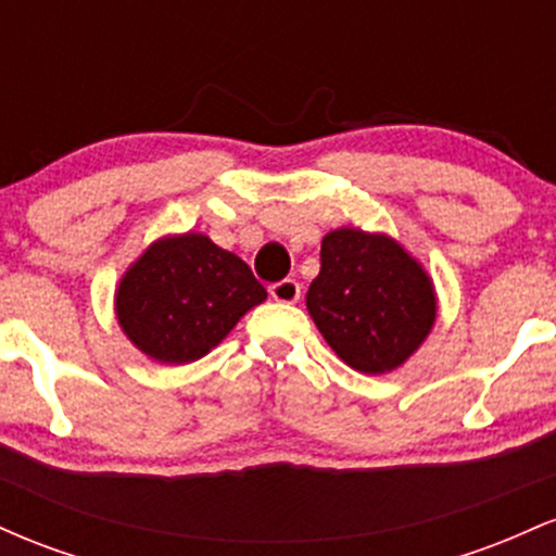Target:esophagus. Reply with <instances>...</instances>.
<instances>
[{"label":"esophagus","mask_w":556,"mask_h":556,"mask_svg":"<svg viewBox=\"0 0 556 556\" xmlns=\"http://www.w3.org/2000/svg\"><path fill=\"white\" fill-rule=\"evenodd\" d=\"M269 295L277 303H298L300 300V285L295 279H282V282H274L269 287Z\"/></svg>","instance_id":"34e87169"}]
</instances>
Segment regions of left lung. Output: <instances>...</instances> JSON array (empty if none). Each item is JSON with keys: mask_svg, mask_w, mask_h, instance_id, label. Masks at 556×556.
Masks as SVG:
<instances>
[{"mask_svg": "<svg viewBox=\"0 0 556 556\" xmlns=\"http://www.w3.org/2000/svg\"><path fill=\"white\" fill-rule=\"evenodd\" d=\"M329 348L361 374H387L418 350L437 318L426 271L384 235L334 229L305 295Z\"/></svg>", "mask_w": 556, "mask_h": 556, "instance_id": "obj_1", "label": "left lung"}]
</instances>
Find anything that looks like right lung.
<instances>
[{
  "label": "right lung",
  "mask_w": 556,
  "mask_h": 556,
  "mask_svg": "<svg viewBox=\"0 0 556 556\" xmlns=\"http://www.w3.org/2000/svg\"><path fill=\"white\" fill-rule=\"evenodd\" d=\"M266 298L251 266L206 235L154 242L125 274L117 318L159 363H190L216 348L245 311Z\"/></svg>",
  "instance_id": "1"
}]
</instances>
